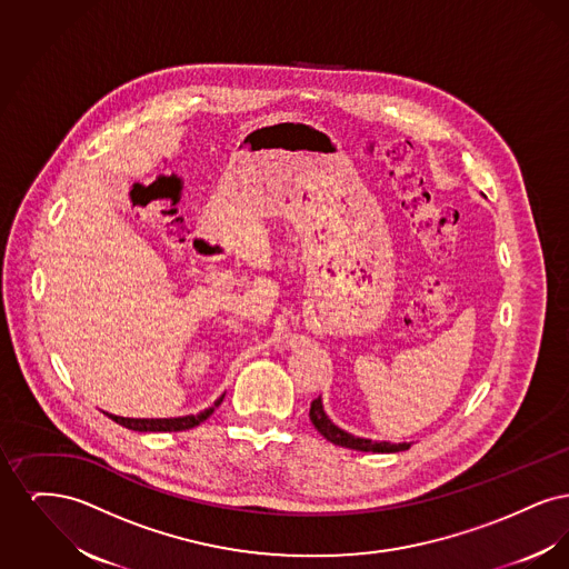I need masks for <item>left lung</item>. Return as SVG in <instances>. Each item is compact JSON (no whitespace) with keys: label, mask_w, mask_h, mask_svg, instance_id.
<instances>
[{"label":"left lung","mask_w":569,"mask_h":569,"mask_svg":"<svg viewBox=\"0 0 569 569\" xmlns=\"http://www.w3.org/2000/svg\"><path fill=\"white\" fill-rule=\"evenodd\" d=\"M309 418L313 422V427L325 435L326 439L335 446H343V448H352V450H360V452H403L409 450V443H390V441H373V439H365V437H356V435L348 433L343 429H339L328 416H326L325 407H322V399L318 397L311 409H309Z\"/></svg>","instance_id":"left-lung-1"}]
</instances>
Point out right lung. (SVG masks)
<instances>
[{
  "label": "right lung",
  "mask_w": 569,
  "mask_h": 569,
  "mask_svg": "<svg viewBox=\"0 0 569 569\" xmlns=\"http://www.w3.org/2000/svg\"><path fill=\"white\" fill-rule=\"evenodd\" d=\"M223 401V395L217 399L213 407L196 413V416H181V418H121V416H112L109 413L110 420H114L117 425L130 429V431H138V433H160V431H188L198 427L200 422H204L219 403Z\"/></svg>",
  "instance_id": "right-lung-1"
}]
</instances>
